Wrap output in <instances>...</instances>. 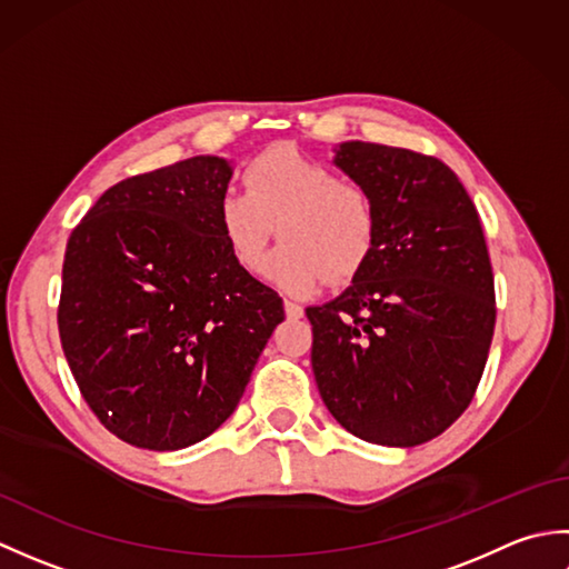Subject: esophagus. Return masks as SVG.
I'll return each instance as SVG.
<instances>
[{
	"mask_svg": "<svg viewBox=\"0 0 569 569\" xmlns=\"http://www.w3.org/2000/svg\"><path fill=\"white\" fill-rule=\"evenodd\" d=\"M283 310H286V316L291 318V320H298V318H303V306H298V303H293V300H286L283 303Z\"/></svg>",
	"mask_w": 569,
	"mask_h": 569,
	"instance_id": "esophagus-1",
	"label": "esophagus"
}]
</instances>
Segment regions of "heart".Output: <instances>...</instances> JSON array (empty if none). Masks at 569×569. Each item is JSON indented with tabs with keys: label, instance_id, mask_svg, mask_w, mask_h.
I'll return each instance as SVG.
<instances>
[{
	"label": "heart",
	"instance_id": "1",
	"mask_svg": "<svg viewBox=\"0 0 569 569\" xmlns=\"http://www.w3.org/2000/svg\"><path fill=\"white\" fill-rule=\"evenodd\" d=\"M241 183L244 192L224 190L217 202V224L239 269H261L273 224L283 244L266 273L283 293H316L330 276L349 281L365 269L377 244V208L365 188L286 143L251 159Z\"/></svg>",
	"mask_w": 569,
	"mask_h": 569
}]
</instances>
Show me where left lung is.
<instances>
[{"label": "left lung", "mask_w": 569, "mask_h": 569, "mask_svg": "<svg viewBox=\"0 0 569 569\" xmlns=\"http://www.w3.org/2000/svg\"><path fill=\"white\" fill-rule=\"evenodd\" d=\"M335 163L369 192L377 244L342 296L308 308L312 373L357 438L416 447L475 398L497 298L475 202L435 156L347 141Z\"/></svg>", "instance_id": "8db88e82"}]
</instances>
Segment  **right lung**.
Listing matches in <instances>:
<instances>
[{
  "instance_id": "right-lung-1",
  "label": "right lung",
  "mask_w": 569,
  "mask_h": 569,
  "mask_svg": "<svg viewBox=\"0 0 569 569\" xmlns=\"http://www.w3.org/2000/svg\"><path fill=\"white\" fill-rule=\"evenodd\" d=\"M232 166L192 156L102 192L66 247L58 332L102 426L143 450L208 438L234 413L283 300L239 269L217 202Z\"/></svg>"
}]
</instances>
